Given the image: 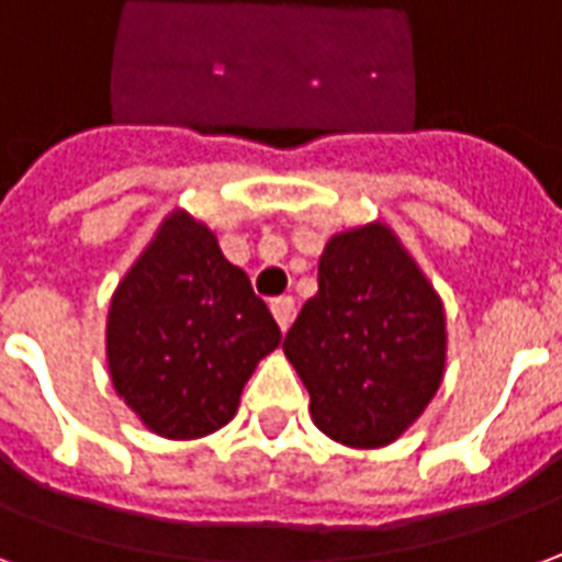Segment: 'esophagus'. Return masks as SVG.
<instances>
[{
  "instance_id": "1",
  "label": "esophagus",
  "mask_w": 562,
  "mask_h": 562,
  "mask_svg": "<svg viewBox=\"0 0 562 562\" xmlns=\"http://www.w3.org/2000/svg\"><path fill=\"white\" fill-rule=\"evenodd\" d=\"M272 314H276L281 331H286L290 326H293V321H296V302H293L290 296L276 299V302H272Z\"/></svg>"
}]
</instances>
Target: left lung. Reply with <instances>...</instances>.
Wrapping results in <instances>:
<instances>
[{
	"label": "left lung",
	"instance_id": "left-lung-1",
	"mask_svg": "<svg viewBox=\"0 0 562 562\" xmlns=\"http://www.w3.org/2000/svg\"><path fill=\"white\" fill-rule=\"evenodd\" d=\"M317 286L284 338L311 419L350 449L395 443L443 383V299L383 221L335 233Z\"/></svg>",
	"mask_w": 562,
	"mask_h": 562
}]
</instances>
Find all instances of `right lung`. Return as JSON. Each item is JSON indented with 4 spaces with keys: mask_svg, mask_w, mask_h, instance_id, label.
Wrapping results in <instances>:
<instances>
[{
    "mask_svg": "<svg viewBox=\"0 0 562 562\" xmlns=\"http://www.w3.org/2000/svg\"><path fill=\"white\" fill-rule=\"evenodd\" d=\"M278 344L281 329L248 276L186 209L161 221L110 299L113 389L167 440L224 428L257 362Z\"/></svg>",
    "mask_w": 562,
    "mask_h": 562,
    "instance_id": "1",
    "label": "right lung"
}]
</instances>
